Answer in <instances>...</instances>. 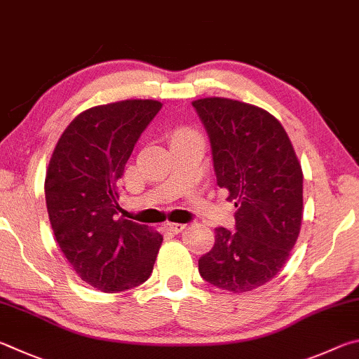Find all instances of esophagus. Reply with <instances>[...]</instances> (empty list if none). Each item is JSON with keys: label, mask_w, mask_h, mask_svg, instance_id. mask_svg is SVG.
Instances as JSON below:
<instances>
[{"label": "esophagus", "mask_w": 359, "mask_h": 359, "mask_svg": "<svg viewBox=\"0 0 359 359\" xmlns=\"http://www.w3.org/2000/svg\"><path fill=\"white\" fill-rule=\"evenodd\" d=\"M167 229L172 231V233H181L186 229V224H167Z\"/></svg>", "instance_id": "obj_1"}]
</instances>
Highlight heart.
I'll use <instances>...</instances> for the list:
<instances>
[{"label":"heart","instance_id":"obj_1","mask_svg":"<svg viewBox=\"0 0 359 359\" xmlns=\"http://www.w3.org/2000/svg\"><path fill=\"white\" fill-rule=\"evenodd\" d=\"M192 135H197V132L189 128H176L172 132V140L173 138H183V137H192Z\"/></svg>","mask_w":359,"mask_h":359}]
</instances>
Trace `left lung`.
Returning a JSON list of instances; mask_svg holds the SVG:
<instances>
[{"label": "left lung", "mask_w": 359, "mask_h": 359, "mask_svg": "<svg viewBox=\"0 0 359 359\" xmlns=\"http://www.w3.org/2000/svg\"><path fill=\"white\" fill-rule=\"evenodd\" d=\"M208 130L217 186L233 200L235 227L215 230L200 276L217 288L250 292L278 276L303 221V170L285 129L260 107L227 97L194 100Z\"/></svg>", "instance_id": "1"}]
</instances>
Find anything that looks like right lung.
Returning a JSON list of instances; mask_svg holds the SVG:
<instances>
[{"label":"right lung","mask_w":359,"mask_h":359,"mask_svg":"<svg viewBox=\"0 0 359 359\" xmlns=\"http://www.w3.org/2000/svg\"><path fill=\"white\" fill-rule=\"evenodd\" d=\"M162 104L126 99L91 107L62 132L46 173L55 240L81 280L105 293L130 290L151 273L162 235L118 217V181Z\"/></svg>","instance_id":"right-lung-1"}]
</instances>
